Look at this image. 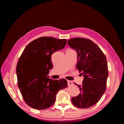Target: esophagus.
Masks as SVG:
<instances>
[{"instance_id": "esophagus-1", "label": "esophagus", "mask_w": 124, "mask_h": 124, "mask_svg": "<svg viewBox=\"0 0 124 124\" xmlns=\"http://www.w3.org/2000/svg\"><path fill=\"white\" fill-rule=\"evenodd\" d=\"M67 82H68V85L69 86H70V85H73V82L71 81H70V80H67Z\"/></svg>"}]
</instances>
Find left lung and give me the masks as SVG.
Masks as SVG:
<instances>
[{
	"mask_svg": "<svg viewBox=\"0 0 124 124\" xmlns=\"http://www.w3.org/2000/svg\"><path fill=\"white\" fill-rule=\"evenodd\" d=\"M68 42L77 52V68L84 77L82 85H78L80 93L72 98V102L77 108H89L100 101L105 91L108 76L107 58L89 39L75 38Z\"/></svg>",
	"mask_w": 124,
	"mask_h": 124,
	"instance_id": "obj_1",
	"label": "left lung"
}]
</instances>
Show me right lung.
Returning a JSON list of instances; mask_svg holds the SVG:
<instances>
[{"label":"right lung","mask_w":124,"mask_h":124,"mask_svg":"<svg viewBox=\"0 0 124 124\" xmlns=\"http://www.w3.org/2000/svg\"><path fill=\"white\" fill-rule=\"evenodd\" d=\"M66 39L43 37L30 42L17 63V85L27 105L38 110L49 108L55 102L56 95L68 86L65 79L47 78L53 67L51 55L66 46Z\"/></svg>","instance_id":"obj_1"}]
</instances>
